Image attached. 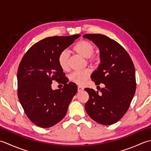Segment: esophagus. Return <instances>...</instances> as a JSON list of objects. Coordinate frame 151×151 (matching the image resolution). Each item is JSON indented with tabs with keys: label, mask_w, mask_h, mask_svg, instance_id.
I'll use <instances>...</instances> for the list:
<instances>
[{
	"label": "esophagus",
	"mask_w": 151,
	"mask_h": 151,
	"mask_svg": "<svg viewBox=\"0 0 151 151\" xmlns=\"http://www.w3.org/2000/svg\"><path fill=\"white\" fill-rule=\"evenodd\" d=\"M83 89H84V88H83L82 87H81V86H78V92L82 91Z\"/></svg>",
	"instance_id": "obj_1"
}]
</instances>
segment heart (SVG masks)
<instances>
[{"label": "heart", "mask_w": 151, "mask_h": 151, "mask_svg": "<svg viewBox=\"0 0 151 151\" xmlns=\"http://www.w3.org/2000/svg\"><path fill=\"white\" fill-rule=\"evenodd\" d=\"M74 50L85 58H88V61L91 63L94 64L97 62V58L93 56L95 52V46L90 41L82 40L76 45L73 48ZM68 53L66 50H63L59 54L58 58V63L63 70H67L69 69L68 65ZM91 75V71L89 69H85L80 71H74L70 74L69 80L72 82L78 85L84 84L89 79Z\"/></svg>", "instance_id": "1"}]
</instances>
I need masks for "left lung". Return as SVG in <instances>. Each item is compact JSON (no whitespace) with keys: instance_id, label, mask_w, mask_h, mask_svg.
Returning <instances> with one entry per match:
<instances>
[{"instance_id":"1","label":"left lung","mask_w":151,"mask_h":151,"mask_svg":"<svg viewBox=\"0 0 151 151\" xmlns=\"http://www.w3.org/2000/svg\"><path fill=\"white\" fill-rule=\"evenodd\" d=\"M83 37L91 40L100 50L101 63L91 78L96 85L105 86L99 89L100 93L85 88L89 96L85 109L98 123L114 124L126 114L135 94L134 63L126 50L105 35L87 34Z\"/></svg>"}]
</instances>
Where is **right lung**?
I'll use <instances>...</instances> for the list:
<instances>
[{
  "label": "right lung",
  "instance_id": "1",
  "mask_svg": "<svg viewBox=\"0 0 151 151\" xmlns=\"http://www.w3.org/2000/svg\"><path fill=\"white\" fill-rule=\"evenodd\" d=\"M81 35L45 38L32 46L21 61L17 70V95L28 119L37 126L49 128L65 117L77 92L73 82L61 68L58 58ZM53 80L64 88L53 91Z\"/></svg>",
  "mask_w": 151,
  "mask_h": 151
}]
</instances>
